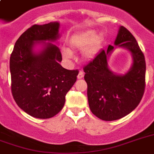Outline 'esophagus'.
Wrapping results in <instances>:
<instances>
[{"instance_id": "34e87169", "label": "esophagus", "mask_w": 154, "mask_h": 154, "mask_svg": "<svg viewBox=\"0 0 154 154\" xmlns=\"http://www.w3.org/2000/svg\"><path fill=\"white\" fill-rule=\"evenodd\" d=\"M83 77H84V73L82 71H80L78 75H77V79H82V78H83Z\"/></svg>"}]
</instances>
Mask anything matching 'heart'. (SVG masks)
I'll list each match as a JSON object with an SVG mask.
<instances>
[{"mask_svg":"<svg viewBox=\"0 0 154 154\" xmlns=\"http://www.w3.org/2000/svg\"><path fill=\"white\" fill-rule=\"evenodd\" d=\"M102 34H97L95 30H88L81 32L70 38L69 45L73 50H82V57L85 60H91L97 54L103 42ZM62 55L65 59H71L72 53L69 49L62 50Z\"/></svg>","mask_w":154,"mask_h":154,"instance_id":"heart-1","label":"heart"}]
</instances>
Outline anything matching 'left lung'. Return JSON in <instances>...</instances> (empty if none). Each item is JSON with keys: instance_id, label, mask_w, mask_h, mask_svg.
<instances>
[{"instance_id": "obj_1", "label": "left lung", "mask_w": 154, "mask_h": 154, "mask_svg": "<svg viewBox=\"0 0 154 154\" xmlns=\"http://www.w3.org/2000/svg\"><path fill=\"white\" fill-rule=\"evenodd\" d=\"M114 45L132 56L131 67L125 74H117L109 67V57L116 48L110 45L84 67L90 110L108 122L130 113L141 101L146 86L145 57L135 37L124 26L119 27Z\"/></svg>"}]
</instances>
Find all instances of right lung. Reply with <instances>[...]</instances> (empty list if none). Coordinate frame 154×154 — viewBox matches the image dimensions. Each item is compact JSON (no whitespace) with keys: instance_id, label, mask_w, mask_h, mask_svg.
Listing matches in <instances>:
<instances>
[{"instance_id":"right-lung-1","label":"right lung","mask_w":154,"mask_h":154,"mask_svg":"<svg viewBox=\"0 0 154 154\" xmlns=\"http://www.w3.org/2000/svg\"><path fill=\"white\" fill-rule=\"evenodd\" d=\"M59 29L58 21L32 25L20 35L11 54L13 98L21 109L36 118H50L62 109L65 95L79 72L59 63L61 53L52 43L60 38Z\"/></svg>"}]
</instances>
